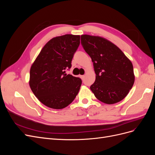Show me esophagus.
Here are the masks:
<instances>
[{"label": "esophagus", "mask_w": 155, "mask_h": 155, "mask_svg": "<svg viewBox=\"0 0 155 155\" xmlns=\"http://www.w3.org/2000/svg\"><path fill=\"white\" fill-rule=\"evenodd\" d=\"M80 78H81L82 79H83L84 78H85V76H84V75H83V76H80Z\"/></svg>", "instance_id": "1"}]
</instances>
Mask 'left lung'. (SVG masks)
<instances>
[{
  "mask_svg": "<svg viewBox=\"0 0 155 155\" xmlns=\"http://www.w3.org/2000/svg\"><path fill=\"white\" fill-rule=\"evenodd\" d=\"M81 43L92 59L96 75L90 87L96 97L106 104L124 99L134 82L130 61L118 46L103 37L82 35Z\"/></svg>",
  "mask_w": 155,
  "mask_h": 155,
  "instance_id": "8db88e82",
  "label": "left lung"
}]
</instances>
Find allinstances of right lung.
<instances>
[{"instance_id":"obj_1","label":"right lung","mask_w":155,"mask_h":155,"mask_svg":"<svg viewBox=\"0 0 155 155\" xmlns=\"http://www.w3.org/2000/svg\"><path fill=\"white\" fill-rule=\"evenodd\" d=\"M80 43V36L66 34L50 40L40 51L30 72L29 85L42 104L61 109L74 101L80 89V78L67 74Z\"/></svg>"}]
</instances>
